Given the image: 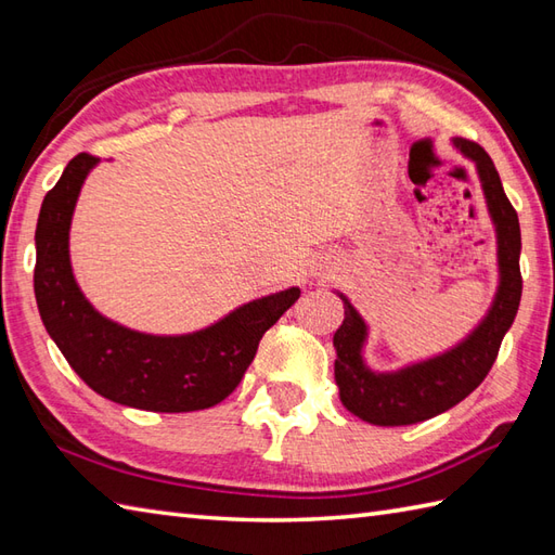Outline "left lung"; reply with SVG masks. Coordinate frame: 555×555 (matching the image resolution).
<instances>
[{
  "label": "left lung",
  "instance_id": "obj_1",
  "mask_svg": "<svg viewBox=\"0 0 555 555\" xmlns=\"http://www.w3.org/2000/svg\"><path fill=\"white\" fill-rule=\"evenodd\" d=\"M453 145L477 164L481 191H485L489 215L496 227L499 291L485 320L465 340L441 356L415 362L398 372H372L364 364L362 346L367 340V324L350 300L340 296L346 320L334 334L338 396L352 415L376 427H403V424L424 422L451 410L473 393L496 362L501 340L520 308L522 243L517 211L505 197L501 176L485 147L465 138H455Z\"/></svg>",
  "mask_w": 555,
  "mask_h": 555
}]
</instances>
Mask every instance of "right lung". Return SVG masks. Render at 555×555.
Wrapping results in <instances>:
<instances>
[{"label":"right lung","instance_id":"right-lung-1","mask_svg":"<svg viewBox=\"0 0 555 555\" xmlns=\"http://www.w3.org/2000/svg\"><path fill=\"white\" fill-rule=\"evenodd\" d=\"M100 159L80 152L44 195L35 229V300L47 334L92 391L119 405L193 412L221 403L241 384L259 338L300 288L241 305L195 334L152 336L102 317L82 296L68 257V229L82 181Z\"/></svg>","mask_w":555,"mask_h":555}]
</instances>
